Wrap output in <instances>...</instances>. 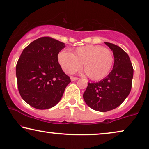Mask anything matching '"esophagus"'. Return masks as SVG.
Segmentation results:
<instances>
[{"mask_svg":"<svg viewBox=\"0 0 149 149\" xmlns=\"http://www.w3.org/2000/svg\"><path fill=\"white\" fill-rule=\"evenodd\" d=\"M77 79H78V77H74V76L71 77V80L72 81H75V80H77Z\"/></svg>","mask_w":149,"mask_h":149,"instance_id":"34e87169","label":"esophagus"}]
</instances>
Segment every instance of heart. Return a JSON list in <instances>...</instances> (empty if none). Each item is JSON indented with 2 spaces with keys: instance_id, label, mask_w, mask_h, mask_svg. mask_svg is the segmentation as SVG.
Returning <instances> with one entry per match:
<instances>
[{
  "instance_id": "1",
  "label": "heart",
  "mask_w": 149,
  "mask_h": 149,
  "mask_svg": "<svg viewBox=\"0 0 149 149\" xmlns=\"http://www.w3.org/2000/svg\"><path fill=\"white\" fill-rule=\"evenodd\" d=\"M57 58L63 70L69 74L80 70L82 64L86 74L92 80H100L106 77L113 63L112 52L99 45L78 47L72 54L61 51Z\"/></svg>"
}]
</instances>
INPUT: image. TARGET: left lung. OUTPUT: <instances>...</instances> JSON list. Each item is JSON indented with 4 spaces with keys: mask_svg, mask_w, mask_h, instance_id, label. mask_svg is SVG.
I'll use <instances>...</instances> for the list:
<instances>
[{
    "mask_svg": "<svg viewBox=\"0 0 149 149\" xmlns=\"http://www.w3.org/2000/svg\"><path fill=\"white\" fill-rule=\"evenodd\" d=\"M113 51V68L105 78L95 83L88 82L83 98L94 110L107 112L119 107L131 91L134 69L125 52L114 44L105 42Z\"/></svg>",
    "mask_w": 149,
    "mask_h": 149,
    "instance_id": "left-lung-1",
    "label": "left lung"
}]
</instances>
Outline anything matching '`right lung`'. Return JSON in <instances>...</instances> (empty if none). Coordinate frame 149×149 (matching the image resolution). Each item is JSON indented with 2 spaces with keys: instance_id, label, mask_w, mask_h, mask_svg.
Listing matches in <instances>:
<instances>
[{
  "instance_id": "1",
  "label": "right lung",
  "mask_w": 149,
  "mask_h": 149,
  "mask_svg": "<svg viewBox=\"0 0 149 149\" xmlns=\"http://www.w3.org/2000/svg\"><path fill=\"white\" fill-rule=\"evenodd\" d=\"M65 47V43L53 38L42 37L21 54L16 65L18 90L33 107L47 109L55 106L71 82L58 61V54Z\"/></svg>"
}]
</instances>
